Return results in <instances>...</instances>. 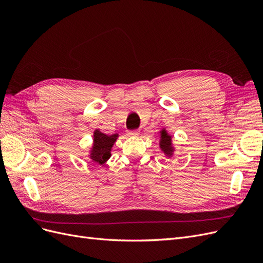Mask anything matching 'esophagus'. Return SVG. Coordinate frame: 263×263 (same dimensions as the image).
Listing matches in <instances>:
<instances>
[{
	"mask_svg": "<svg viewBox=\"0 0 263 263\" xmlns=\"http://www.w3.org/2000/svg\"><path fill=\"white\" fill-rule=\"evenodd\" d=\"M139 135V132L138 130H128L127 132V136H138Z\"/></svg>",
	"mask_w": 263,
	"mask_h": 263,
	"instance_id": "1",
	"label": "esophagus"
}]
</instances>
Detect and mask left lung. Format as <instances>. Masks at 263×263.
Instances as JSON below:
<instances>
[{"mask_svg": "<svg viewBox=\"0 0 263 263\" xmlns=\"http://www.w3.org/2000/svg\"><path fill=\"white\" fill-rule=\"evenodd\" d=\"M159 147H160L162 153L168 157L171 158L174 154V148L173 146V142H172V136L171 135L166 132L165 128H162L160 130V140H159Z\"/></svg>", "mask_w": 263, "mask_h": 263, "instance_id": "left-lung-1", "label": "left lung"}]
</instances>
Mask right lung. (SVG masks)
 <instances>
[{
    "mask_svg": "<svg viewBox=\"0 0 263 263\" xmlns=\"http://www.w3.org/2000/svg\"><path fill=\"white\" fill-rule=\"evenodd\" d=\"M118 138V134L105 135L100 129H95L93 133V144L90 149L89 159L91 162L97 164H105L110 158V151Z\"/></svg>",
    "mask_w": 263,
    "mask_h": 263,
    "instance_id": "obj_1",
    "label": "right lung"
}]
</instances>
